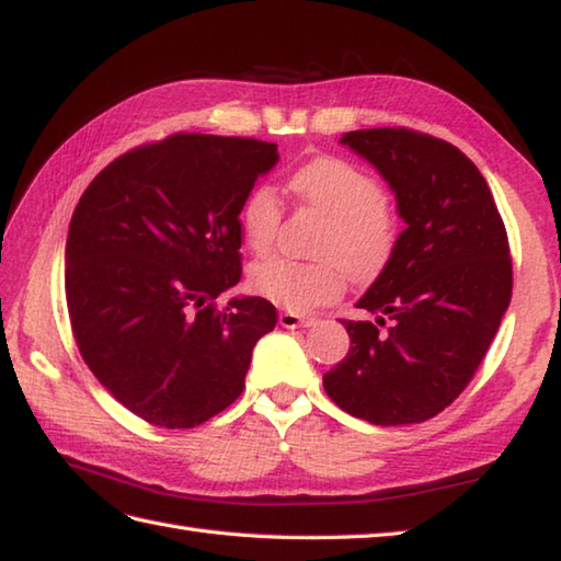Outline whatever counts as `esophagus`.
<instances>
[{
    "instance_id": "esophagus-1",
    "label": "esophagus",
    "mask_w": 561,
    "mask_h": 561,
    "mask_svg": "<svg viewBox=\"0 0 561 561\" xmlns=\"http://www.w3.org/2000/svg\"><path fill=\"white\" fill-rule=\"evenodd\" d=\"M278 322H280V327H285V330H298V327H312V324H317V317L285 310V312L278 314Z\"/></svg>"
}]
</instances>
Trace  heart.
Here are the masks:
<instances>
[{"label": "heart", "mask_w": 561, "mask_h": 561, "mask_svg": "<svg viewBox=\"0 0 561 561\" xmlns=\"http://www.w3.org/2000/svg\"><path fill=\"white\" fill-rule=\"evenodd\" d=\"M298 205L327 217L317 241L320 261L273 256L251 268V288L295 312H308L340 298L344 270L356 280L374 278L398 241V217L376 178L344 158L322 156L298 168L288 181ZM241 231L253 253L276 244L283 205L271 187L259 185L241 205Z\"/></svg>", "instance_id": "heart-1"}]
</instances>
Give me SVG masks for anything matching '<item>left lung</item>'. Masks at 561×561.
Here are the masks:
<instances>
[{
  "instance_id": "obj_1",
  "label": "left lung",
  "mask_w": 561,
  "mask_h": 561,
  "mask_svg": "<svg viewBox=\"0 0 561 561\" xmlns=\"http://www.w3.org/2000/svg\"><path fill=\"white\" fill-rule=\"evenodd\" d=\"M342 144L386 178L405 229L356 302L376 322L344 320L352 346L322 383L371 425L425 422L469 386L508 310V234L457 146L403 126L348 131Z\"/></svg>"
}]
</instances>
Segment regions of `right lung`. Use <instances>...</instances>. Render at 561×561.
Returning a JSON list of instances; mask_svg holds the SVG:
<instances>
[{"mask_svg": "<svg viewBox=\"0 0 561 561\" xmlns=\"http://www.w3.org/2000/svg\"><path fill=\"white\" fill-rule=\"evenodd\" d=\"M278 146L173 134L104 168L66 241L70 327L94 378L158 427H197L244 390L251 352L276 327L241 278V205Z\"/></svg>", "mask_w": 561, "mask_h": 561, "instance_id": "obj_1", "label": "right lung"}]
</instances>
